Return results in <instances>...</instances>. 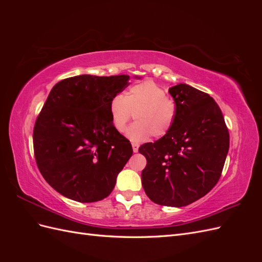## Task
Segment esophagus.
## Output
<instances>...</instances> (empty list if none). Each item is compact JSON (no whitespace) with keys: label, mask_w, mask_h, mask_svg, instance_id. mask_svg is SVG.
Returning a JSON list of instances; mask_svg holds the SVG:
<instances>
[{"label":"esophagus","mask_w":262,"mask_h":262,"mask_svg":"<svg viewBox=\"0 0 262 262\" xmlns=\"http://www.w3.org/2000/svg\"><path fill=\"white\" fill-rule=\"evenodd\" d=\"M132 148H133V152L137 153L139 150V144L138 143H132Z\"/></svg>","instance_id":"1"}]
</instances>
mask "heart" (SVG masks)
I'll use <instances>...</instances> for the list:
<instances>
[{
    "mask_svg": "<svg viewBox=\"0 0 262 262\" xmlns=\"http://www.w3.org/2000/svg\"><path fill=\"white\" fill-rule=\"evenodd\" d=\"M134 113L136 122L126 130L125 136L133 142H143L153 136L167 134L175 121L176 107L166 98L162 86L153 81H144L131 86L123 95H116L109 102V114L114 128L123 132Z\"/></svg>",
    "mask_w": 262,
    "mask_h": 262,
    "instance_id": "b5f03b06",
    "label": "heart"
}]
</instances>
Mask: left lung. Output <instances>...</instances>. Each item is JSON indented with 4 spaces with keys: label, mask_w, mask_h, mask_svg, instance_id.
Masks as SVG:
<instances>
[{
    "label": "left lung",
    "mask_w": 262,
    "mask_h": 262,
    "mask_svg": "<svg viewBox=\"0 0 262 262\" xmlns=\"http://www.w3.org/2000/svg\"><path fill=\"white\" fill-rule=\"evenodd\" d=\"M176 116L171 129L154 143L141 145L146 158L142 186L154 203L186 207L216 185L229 148V134L219 105L188 84L169 89Z\"/></svg>",
    "instance_id": "1"
}]
</instances>
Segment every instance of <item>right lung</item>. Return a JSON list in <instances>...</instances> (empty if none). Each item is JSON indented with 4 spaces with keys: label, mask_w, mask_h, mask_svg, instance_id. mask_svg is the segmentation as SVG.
Wrapping results in <instances>:
<instances>
[{
    "label": "right lung",
    "mask_w": 262,
    "mask_h": 262,
    "mask_svg": "<svg viewBox=\"0 0 262 262\" xmlns=\"http://www.w3.org/2000/svg\"><path fill=\"white\" fill-rule=\"evenodd\" d=\"M129 80V75L83 74L52 87L33 139L38 168L55 191L82 203L112 193L133 150L114 128L109 102Z\"/></svg>",
    "instance_id": "obj_1"
}]
</instances>
